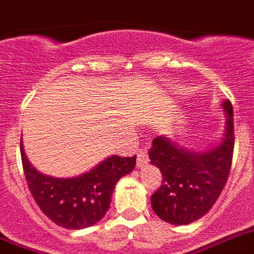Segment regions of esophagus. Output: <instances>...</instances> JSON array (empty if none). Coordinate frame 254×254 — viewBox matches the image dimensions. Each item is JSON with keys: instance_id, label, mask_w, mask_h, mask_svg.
<instances>
[{"instance_id": "1", "label": "esophagus", "mask_w": 254, "mask_h": 254, "mask_svg": "<svg viewBox=\"0 0 254 254\" xmlns=\"http://www.w3.org/2000/svg\"><path fill=\"white\" fill-rule=\"evenodd\" d=\"M149 157H148V151L146 149H140L137 153V167L138 168H142L148 164Z\"/></svg>"}]
</instances>
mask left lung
Masks as SVG:
<instances>
[{
  "instance_id": "1",
  "label": "left lung",
  "mask_w": 254,
  "mask_h": 254,
  "mask_svg": "<svg viewBox=\"0 0 254 254\" xmlns=\"http://www.w3.org/2000/svg\"><path fill=\"white\" fill-rule=\"evenodd\" d=\"M225 132L213 148L194 151L164 135L151 141L150 163L163 176L162 186L151 195V208L172 225H188L207 213L225 188L234 150V114L229 100L221 104Z\"/></svg>"
}]
</instances>
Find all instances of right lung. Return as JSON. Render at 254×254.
Wrapping results in <instances>:
<instances>
[{
  "mask_svg": "<svg viewBox=\"0 0 254 254\" xmlns=\"http://www.w3.org/2000/svg\"><path fill=\"white\" fill-rule=\"evenodd\" d=\"M21 162L30 194L50 220L58 226L79 230L92 226L109 209L117 183L133 171L136 155H112L75 177L45 175L30 163L20 141Z\"/></svg>",
  "mask_w": 254,
  "mask_h": 254,
  "instance_id": "1",
  "label": "right lung"
}]
</instances>
